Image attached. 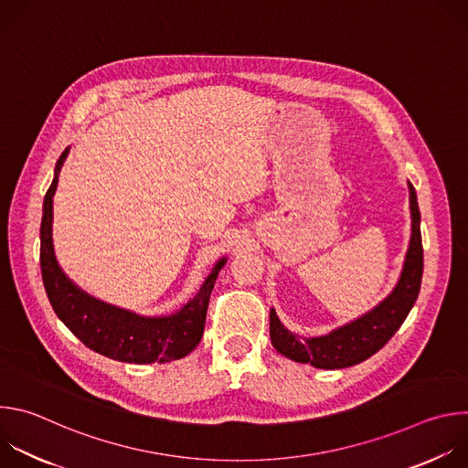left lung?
Masks as SVG:
<instances>
[{
	"instance_id": "left-lung-1",
	"label": "left lung",
	"mask_w": 468,
	"mask_h": 468,
	"mask_svg": "<svg viewBox=\"0 0 468 468\" xmlns=\"http://www.w3.org/2000/svg\"><path fill=\"white\" fill-rule=\"evenodd\" d=\"M408 188L411 209V239L402 272H399V278L390 294L359 318L329 331L327 335L309 339L294 335L291 329L282 324L276 309H271V341L282 356L296 363H309L325 370L354 367L381 350L398 331V327L404 324L406 316L417 302L424 271L417 192L410 181Z\"/></svg>"
}]
</instances>
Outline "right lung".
<instances>
[{
  "label": "right lung",
  "instance_id": "1",
  "mask_svg": "<svg viewBox=\"0 0 468 468\" xmlns=\"http://www.w3.org/2000/svg\"><path fill=\"white\" fill-rule=\"evenodd\" d=\"M69 154L66 148L55 165L40 224L42 282L55 314L87 348L114 361L148 365L188 356L202 341L209 296L228 257L217 261L196 296L172 314L144 316L90 296L62 272L53 248V196Z\"/></svg>",
  "mask_w": 468,
  "mask_h": 468
}]
</instances>
